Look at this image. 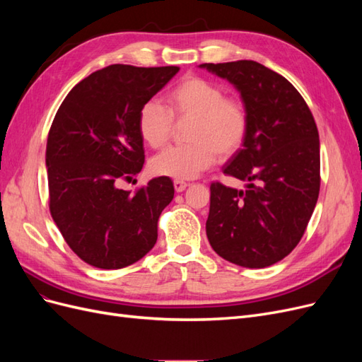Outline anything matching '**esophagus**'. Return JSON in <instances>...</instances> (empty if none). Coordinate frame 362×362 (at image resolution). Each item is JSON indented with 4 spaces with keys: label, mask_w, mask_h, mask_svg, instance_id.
Segmentation results:
<instances>
[{
    "label": "esophagus",
    "mask_w": 362,
    "mask_h": 362,
    "mask_svg": "<svg viewBox=\"0 0 362 362\" xmlns=\"http://www.w3.org/2000/svg\"><path fill=\"white\" fill-rule=\"evenodd\" d=\"M187 182H185V181H182V180H175L173 181V187H175V190H177L178 193L180 192H184L185 190V187H187Z\"/></svg>",
    "instance_id": "esophagus-1"
}]
</instances>
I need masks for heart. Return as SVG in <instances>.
<instances>
[{
  "label": "heart",
  "instance_id": "heart-1",
  "mask_svg": "<svg viewBox=\"0 0 362 362\" xmlns=\"http://www.w3.org/2000/svg\"><path fill=\"white\" fill-rule=\"evenodd\" d=\"M169 110L151 100L139 112V134L151 148H161L169 140L173 117H193L189 141L170 146L151 160L149 169L157 177L192 180L211 166L218 157H229L242 148L247 134V115L235 98L225 96L221 86L196 75H187L166 93Z\"/></svg>",
  "mask_w": 362,
  "mask_h": 362
}]
</instances>
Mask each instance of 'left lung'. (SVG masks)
I'll list each match as a JSON object with an SVG mask.
<instances>
[{
	"label": "left lung",
	"instance_id": "1",
	"mask_svg": "<svg viewBox=\"0 0 362 362\" xmlns=\"http://www.w3.org/2000/svg\"><path fill=\"white\" fill-rule=\"evenodd\" d=\"M240 92L247 134L223 173L243 190L211 184L206 237L217 255L249 269L286 258L298 246L320 190V141L313 113L282 75L252 60L204 63Z\"/></svg>",
	"mask_w": 362,
	"mask_h": 362
}]
</instances>
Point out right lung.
<instances>
[{"label": "right lung", "instance_id": "right-lung-1", "mask_svg": "<svg viewBox=\"0 0 362 362\" xmlns=\"http://www.w3.org/2000/svg\"><path fill=\"white\" fill-rule=\"evenodd\" d=\"M178 71L110 64L76 84L52 120L45 156L49 211L87 264L122 269L157 242L158 217L173 199L172 180L154 178L136 193L117 184L144 168L141 105Z\"/></svg>", "mask_w": 362, "mask_h": 362}]
</instances>
